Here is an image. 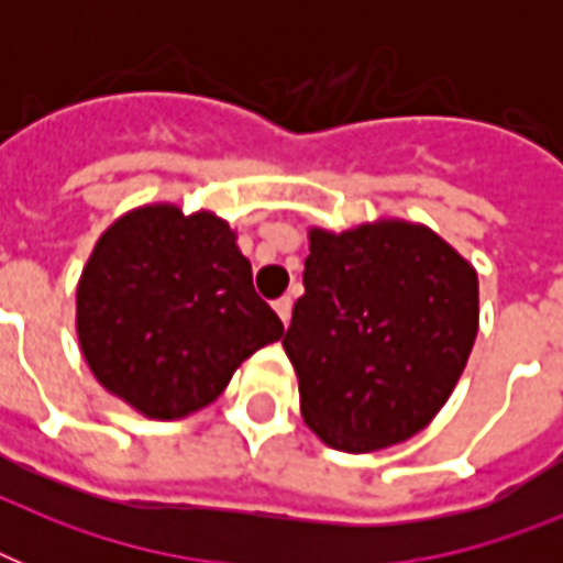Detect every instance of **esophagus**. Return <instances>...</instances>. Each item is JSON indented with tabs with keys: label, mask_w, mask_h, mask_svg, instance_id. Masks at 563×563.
Masks as SVG:
<instances>
[{
	"label": "esophagus",
	"mask_w": 563,
	"mask_h": 563,
	"mask_svg": "<svg viewBox=\"0 0 563 563\" xmlns=\"http://www.w3.org/2000/svg\"><path fill=\"white\" fill-rule=\"evenodd\" d=\"M274 309H277V316H280L283 327H289V321H291V298L274 300Z\"/></svg>",
	"instance_id": "obj_1"
}]
</instances>
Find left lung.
<instances>
[{
  "mask_svg": "<svg viewBox=\"0 0 563 563\" xmlns=\"http://www.w3.org/2000/svg\"><path fill=\"white\" fill-rule=\"evenodd\" d=\"M303 289L283 347L309 429L335 450L371 453L427 427L479 330L471 265L406 221L312 230Z\"/></svg>",
  "mask_w": 563,
  "mask_h": 563,
  "instance_id": "obj_1",
  "label": "left lung"
}]
</instances>
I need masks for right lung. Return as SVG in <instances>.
Masks as SVG:
<instances>
[{"instance_id":"add662e5","label":"right lung","mask_w":563,"mask_h":563,"mask_svg":"<svg viewBox=\"0 0 563 563\" xmlns=\"http://www.w3.org/2000/svg\"><path fill=\"white\" fill-rule=\"evenodd\" d=\"M280 335L233 230L210 212H128L78 283L84 360L148 418L175 420L212 402L251 353Z\"/></svg>"}]
</instances>
